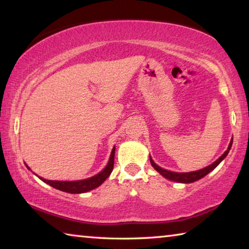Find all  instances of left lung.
Wrapping results in <instances>:
<instances>
[{"label": "left lung", "instance_id": "1", "mask_svg": "<svg viewBox=\"0 0 249 249\" xmlns=\"http://www.w3.org/2000/svg\"><path fill=\"white\" fill-rule=\"evenodd\" d=\"M231 144H233V140L231 141L230 145H229V148L225 151L224 154H223L220 158H218L216 161H214L212 165H210L208 167L203 168V169L201 170H196V171H192V172H174V171H168L166 169H162V168H160L158 165H156L154 162V160L151 159L150 157V163L151 166H153L156 170H157L160 175L165 177V178L169 179L171 181H177V182H181V183H191V182H195V181L199 180L201 178H203L206 175L209 174V172L212 171L213 169H215V168L218 166V163H220L223 159H224L227 154H229V151L231 147Z\"/></svg>", "mask_w": 249, "mask_h": 249}]
</instances>
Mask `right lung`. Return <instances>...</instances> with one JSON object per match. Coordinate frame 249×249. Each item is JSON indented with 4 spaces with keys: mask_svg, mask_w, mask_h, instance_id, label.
Wrapping results in <instances>:
<instances>
[{
    "mask_svg": "<svg viewBox=\"0 0 249 249\" xmlns=\"http://www.w3.org/2000/svg\"><path fill=\"white\" fill-rule=\"evenodd\" d=\"M114 155H115V147L112 150L111 157H109L107 167H105L100 174L91 177V178H88L84 180H78V181H54V180L44 179L41 178V177H38V178L40 180H43L45 183L52 185L53 188L58 189V190L60 191L68 192V193L88 192L90 190H93L95 188H98L99 185L102 184L104 181L108 178V176L111 175V172L113 170V167H114Z\"/></svg>",
    "mask_w": 249,
    "mask_h": 249,
    "instance_id": "add662e5",
    "label": "right lung"
}]
</instances>
